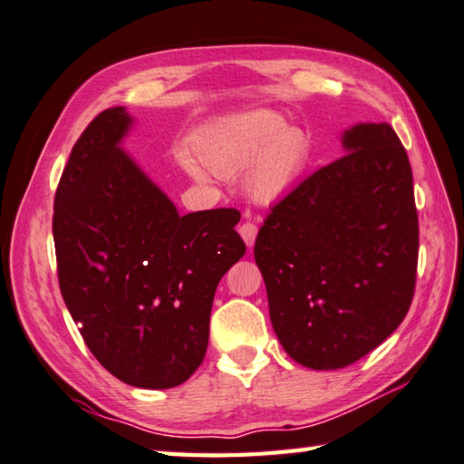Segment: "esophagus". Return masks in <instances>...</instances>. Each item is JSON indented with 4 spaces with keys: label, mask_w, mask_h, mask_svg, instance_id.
I'll return each mask as SVG.
<instances>
[{
    "label": "esophagus",
    "mask_w": 464,
    "mask_h": 464,
    "mask_svg": "<svg viewBox=\"0 0 464 464\" xmlns=\"http://www.w3.org/2000/svg\"><path fill=\"white\" fill-rule=\"evenodd\" d=\"M239 235L243 237V241H246V246L251 247V246H254V243H256V237H257V225L251 223V221L243 223V225L239 227Z\"/></svg>",
    "instance_id": "esophagus-1"
}]
</instances>
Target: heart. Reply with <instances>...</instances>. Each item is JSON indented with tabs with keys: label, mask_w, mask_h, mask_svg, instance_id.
I'll return each instance as SVG.
<instances>
[{
	"label": "heart",
	"mask_w": 464,
	"mask_h": 464,
	"mask_svg": "<svg viewBox=\"0 0 464 464\" xmlns=\"http://www.w3.org/2000/svg\"><path fill=\"white\" fill-rule=\"evenodd\" d=\"M195 154L218 176H231L249 165L246 190L259 203H269L285 195L304 172L310 141L302 130L288 128L280 113L256 109L203 133L195 141ZM206 169L187 162V170L200 182L208 180Z\"/></svg>",
	"instance_id": "obj_1"
}]
</instances>
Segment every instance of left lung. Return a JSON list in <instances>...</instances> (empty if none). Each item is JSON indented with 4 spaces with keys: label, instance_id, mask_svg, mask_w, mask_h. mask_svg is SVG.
<instances>
[{
    "label": "left lung",
    "instance_id": "left-lung-1",
    "mask_svg": "<svg viewBox=\"0 0 464 464\" xmlns=\"http://www.w3.org/2000/svg\"><path fill=\"white\" fill-rule=\"evenodd\" d=\"M347 154L302 180L261 225L254 256L284 351L343 369L406 318L416 288L418 210L390 123L343 133Z\"/></svg>",
    "mask_w": 464,
    "mask_h": 464
}]
</instances>
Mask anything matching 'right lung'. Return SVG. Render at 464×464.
<instances>
[{"label": "right lung", "mask_w": 464, "mask_h": 464, "mask_svg": "<svg viewBox=\"0 0 464 464\" xmlns=\"http://www.w3.org/2000/svg\"><path fill=\"white\" fill-rule=\"evenodd\" d=\"M133 120L101 111L54 197L58 284L89 351L123 383L168 390L203 363L215 290L246 243L239 210L179 215L121 150Z\"/></svg>", "instance_id": "1"}]
</instances>
